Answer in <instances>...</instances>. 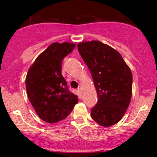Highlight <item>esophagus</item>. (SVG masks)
Here are the masks:
<instances>
[{
    "label": "esophagus",
    "instance_id": "esophagus-1",
    "mask_svg": "<svg viewBox=\"0 0 157 157\" xmlns=\"http://www.w3.org/2000/svg\"><path fill=\"white\" fill-rule=\"evenodd\" d=\"M77 90H78L79 92H81V91H82V87H81V86H79L78 89H77Z\"/></svg>",
    "mask_w": 157,
    "mask_h": 157
}]
</instances>
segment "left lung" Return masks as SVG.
<instances>
[{
  "label": "left lung",
  "instance_id": "obj_1",
  "mask_svg": "<svg viewBox=\"0 0 157 157\" xmlns=\"http://www.w3.org/2000/svg\"><path fill=\"white\" fill-rule=\"evenodd\" d=\"M77 48L90 70L98 97L91 117L103 127L115 125L131 102L133 77L130 68L116 49L100 41L79 43Z\"/></svg>",
  "mask_w": 157,
  "mask_h": 157
}]
</instances>
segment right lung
Here are the masks:
<instances>
[{
  "mask_svg": "<svg viewBox=\"0 0 157 157\" xmlns=\"http://www.w3.org/2000/svg\"><path fill=\"white\" fill-rule=\"evenodd\" d=\"M75 47L72 43H53L29 68L27 96L39 117L48 123L64 120L78 102L61 74L63 60Z\"/></svg>",
  "mask_w": 157,
  "mask_h": 157,
  "instance_id": "obj_1",
  "label": "right lung"
}]
</instances>
